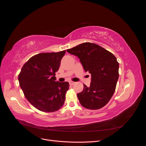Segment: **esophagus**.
Returning <instances> with one entry per match:
<instances>
[{"label": "esophagus", "instance_id": "esophagus-1", "mask_svg": "<svg viewBox=\"0 0 146 146\" xmlns=\"http://www.w3.org/2000/svg\"><path fill=\"white\" fill-rule=\"evenodd\" d=\"M74 84H75V82H69V85H70V86L74 85Z\"/></svg>", "mask_w": 146, "mask_h": 146}]
</instances>
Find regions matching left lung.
<instances>
[{
  "instance_id": "1",
  "label": "left lung",
  "mask_w": 146,
  "mask_h": 146,
  "mask_svg": "<svg viewBox=\"0 0 146 146\" xmlns=\"http://www.w3.org/2000/svg\"><path fill=\"white\" fill-rule=\"evenodd\" d=\"M67 52L77 56L86 72L91 74L90 86L83 84V91L77 94L83 107L98 110L111 99L119 78V63L112 53L91 42H84Z\"/></svg>"
}]
</instances>
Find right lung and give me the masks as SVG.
Listing matches in <instances>:
<instances>
[{
	"label": "right lung",
	"instance_id": "right-lung-1",
	"mask_svg": "<svg viewBox=\"0 0 146 146\" xmlns=\"http://www.w3.org/2000/svg\"><path fill=\"white\" fill-rule=\"evenodd\" d=\"M65 53L63 50L35 55L23 65L19 74V85L26 99L41 111H56L64 104L69 83L56 82L55 76Z\"/></svg>",
	"mask_w": 146,
	"mask_h": 146
}]
</instances>
